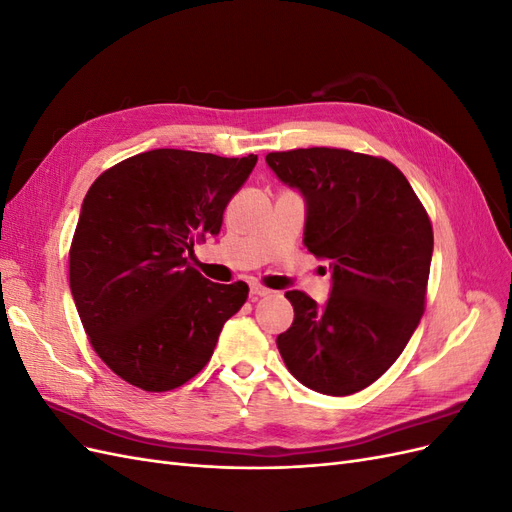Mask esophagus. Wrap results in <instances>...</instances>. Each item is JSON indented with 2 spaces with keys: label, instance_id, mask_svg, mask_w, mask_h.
<instances>
[{
  "label": "esophagus",
  "instance_id": "esophagus-1",
  "mask_svg": "<svg viewBox=\"0 0 512 512\" xmlns=\"http://www.w3.org/2000/svg\"><path fill=\"white\" fill-rule=\"evenodd\" d=\"M250 294L254 299H258V297H267V294H271V290L265 288V286H260V284H250Z\"/></svg>",
  "mask_w": 512,
  "mask_h": 512
}]
</instances>
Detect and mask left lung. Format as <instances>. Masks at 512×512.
<instances>
[{"mask_svg": "<svg viewBox=\"0 0 512 512\" xmlns=\"http://www.w3.org/2000/svg\"><path fill=\"white\" fill-rule=\"evenodd\" d=\"M267 164L305 200L303 243L329 260L331 294L318 305L286 292L292 327L277 335L290 374L344 397L376 382L404 352L425 312L433 230L404 173L348 149L275 151Z\"/></svg>", "mask_w": 512, "mask_h": 512, "instance_id": "1", "label": "left lung"}]
</instances>
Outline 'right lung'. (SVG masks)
Instances as JSON below:
<instances>
[{"label":"right lung","instance_id":"obj_1","mask_svg":"<svg viewBox=\"0 0 512 512\" xmlns=\"http://www.w3.org/2000/svg\"><path fill=\"white\" fill-rule=\"evenodd\" d=\"M256 156L138 153L91 183L70 247V290L89 342L115 374L162 393L203 369L245 282L213 284L188 258L218 235Z\"/></svg>","mask_w":512,"mask_h":512}]
</instances>
